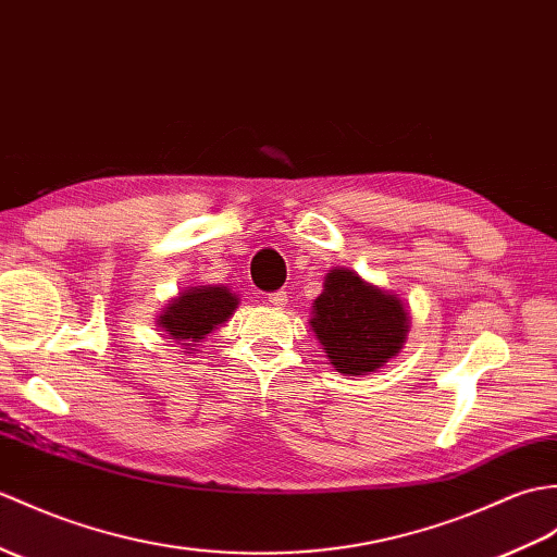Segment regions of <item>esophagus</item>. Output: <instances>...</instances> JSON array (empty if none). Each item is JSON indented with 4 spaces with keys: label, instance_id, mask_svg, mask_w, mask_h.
Returning a JSON list of instances; mask_svg holds the SVG:
<instances>
[{
    "label": "esophagus",
    "instance_id": "obj_1",
    "mask_svg": "<svg viewBox=\"0 0 557 557\" xmlns=\"http://www.w3.org/2000/svg\"><path fill=\"white\" fill-rule=\"evenodd\" d=\"M265 299H268L270 306H284V304L289 301V296H287V292H284V289H277V292H273V294H268Z\"/></svg>",
    "mask_w": 557,
    "mask_h": 557
}]
</instances>
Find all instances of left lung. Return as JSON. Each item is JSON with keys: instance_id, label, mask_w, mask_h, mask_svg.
<instances>
[{"instance_id": "obj_1", "label": "left lung", "mask_w": 557, "mask_h": 557, "mask_svg": "<svg viewBox=\"0 0 557 557\" xmlns=\"http://www.w3.org/2000/svg\"><path fill=\"white\" fill-rule=\"evenodd\" d=\"M313 330L330 363L342 374H366L398 354L408 313L394 294L360 280L354 270H332L313 306Z\"/></svg>"}]
</instances>
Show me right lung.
Wrapping results in <instances>:
<instances>
[{"mask_svg":"<svg viewBox=\"0 0 557 557\" xmlns=\"http://www.w3.org/2000/svg\"><path fill=\"white\" fill-rule=\"evenodd\" d=\"M235 308L237 299L227 287H191L165 308V313L159 318V325L173 339L199 342L206 334H211L220 322H225Z\"/></svg>","mask_w":557,"mask_h":557,"instance_id":"right-lung-1","label":"right lung"}]
</instances>
